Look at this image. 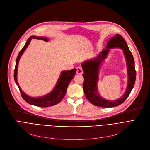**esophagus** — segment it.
I'll use <instances>...</instances> for the list:
<instances>
[{
	"instance_id": "1",
	"label": "esophagus",
	"mask_w": 150,
	"mask_h": 150,
	"mask_svg": "<svg viewBox=\"0 0 150 150\" xmlns=\"http://www.w3.org/2000/svg\"><path fill=\"white\" fill-rule=\"evenodd\" d=\"M83 74V70L81 67H76V74L78 75H82Z\"/></svg>"
}]
</instances>
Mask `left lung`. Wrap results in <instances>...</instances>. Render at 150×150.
Returning a JSON list of instances; mask_svg holds the SVG:
<instances>
[{"instance_id": "8db88e82", "label": "left lung", "mask_w": 150, "mask_h": 150, "mask_svg": "<svg viewBox=\"0 0 150 150\" xmlns=\"http://www.w3.org/2000/svg\"><path fill=\"white\" fill-rule=\"evenodd\" d=\"M120 48L123 50L127 66L128 84L127 89L121 98L114 101L107 100L100 96L97 88L98 74L101 62L106 58L110 49ZM81 66L84 77L83 90L87 99L95 106L103 108L115 107L123 103L130 94L135 84L136 72L134 59L124 38L120 35H115L107 42L106 49L102 50L97 56L91 59L84 61Z\"/></svg>"}]
</instances>
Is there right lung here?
Wrapping results in <instances>:
<instances>
[{"mask_svg":"<svg viewBox=\"0 0 150 150\" xmlns=\"http://www.w3.org/2000/svg\"><path fill=\"white\" fill-rule=\"evenodd\" d=\"M32 39H42V40H44V41H48V39L46 37L31 36L28 39L27 42L25 43V45L23 46L22 50L20 51L16 58V66L14 72V78L15 83H16L17 86H18L22 98L30 105L36 106L38 107H49L56 105L57 104L59 103L63 98V97H64L67 91L68 85L69 84L70 81L73 79V78L76 74V69H74L70 70L62 71L59 79L56 84V86H54V89L49 93L47 94V95L39 97H31L27 95L26 93L22 91L18 84L17 79V74L19 59L23 53L24 52V51L27 48V47L28 46L31 40Z\"/></svg>","mask_w":150,"mask_h":150,"instance_id":"add662e5","label":"right lung"}]
</instances>
